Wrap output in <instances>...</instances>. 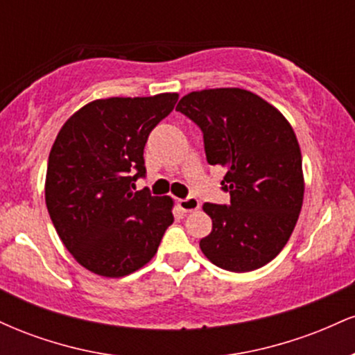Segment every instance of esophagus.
Wrapping results in <instances>:
<instances>
[{
    "mask_svg": "<svg viewBox=\"0 0 355 355\" xmlns=\"http://www.w3.org/2000/svg\"><path fill=\"white\" fill-rule=\"evenodd\" d=\"M178 207H180L182 211H193V210H198L200 202H198L197 197H187L178 200Z\"/></svg>",
    "mask_w": 355,
    "mask_h": 355,
    "instance_id": "obj_1",
    "label": "esophagus"
}]
</instances>
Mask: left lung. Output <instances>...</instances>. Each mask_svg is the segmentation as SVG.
I'll return each mask as SVG.
<instances>
[{
	"label": "left lung",
	"mask_w": 355,
	"mask_h": 355,
	"mask_svg": "<svg viewBox=\"0 0 355 355\" xmlns=\"http://www.w3.org/2000/svg\"><path fill=\"white\" fill-rule=\"evenodd\" d=\"M177 112L202 130L207 162L227 170L220 185L230 203H203L211 232L202 252L230 272L263 267L285 247L302 209V155L291 123L240 88L191 92Z\"/></svg>",
	"instance_id": "obj_1"
}]
</instances>
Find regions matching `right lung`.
Segmentation results:
<instances>
[{
	"label": "right lung",
	"instance_id": "1",
	"mask_svg": "<svg viewBox=\"0 0 355 355\" xmlns=\"http://www.w3.org/2000/svg\"><path fill=\"white\" fill-rule=\"evenodd\" d=\"M177 100V93L95 100L61 126L48 158V214L68 252L93 274L116 279L144 267L173 223L172 198L133 190L146 175L150 132Z\"/></svg>",
	"mask_w": 355,
	"mask_h": 355
}]
</instances>
